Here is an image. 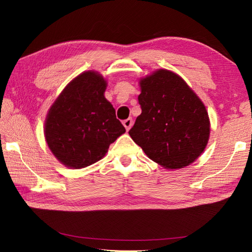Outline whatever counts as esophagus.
Returning <instances> with one entry per match:
<instances>
[{
	"label": "esophagus",
	"instance_id": "obj_1",
	"mask_svg": "<svg viewBox=\"0 0 252 252\" xmlns=\"http://www.w3.org/2000/svg\"><path fill=\"white\" fill-rule=\"evenodd\" d=\"M123 125H124V127L126 128V130L128 131L129 129L131 128V126L133 125V121H132V119H131V118H129V119H127V120H125V121H123Z\"/></svg>",
	"mask_w": 252,
	"mask_h": 252
}]
</instances>
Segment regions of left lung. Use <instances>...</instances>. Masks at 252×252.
Returning a JSON list of instances; mask_svg holds the SVG:
<instances>
[{"instance_id":"left-lung-1","label":"left lung","mask_w":252,"mask_h":252,"mask_svg":"<svg viewBox=\"0 0 252 252\" xmlns=\"http://www.w3.org/2000/svg\"><path fill=\"white\" fill-rule=\"evenodd\" d=\"M142 113L129 130L152 161L180 169L199 158L209 140L205 105L180 75L158 69L140 81Z\"/></svg>"}]
</instances>
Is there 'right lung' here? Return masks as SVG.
<instances>
[{
  "instance_id": "1",
  "label": "right lung",
  "mask_w": 252,
  "mask_h": 252,
  "mask_svg": "<svg viewBox=\"0 0 252 252\" xmlns=\"http://www.w3.org/2000/svg\"><path fill=\"white\" fill-rule=\"evenodd\" d=\"M107 82L95 71L74 78L58 96L45 121V139L66 167L80 169L106 155L126 130L104 93Z\"/></svg>"
}]
</instances>
